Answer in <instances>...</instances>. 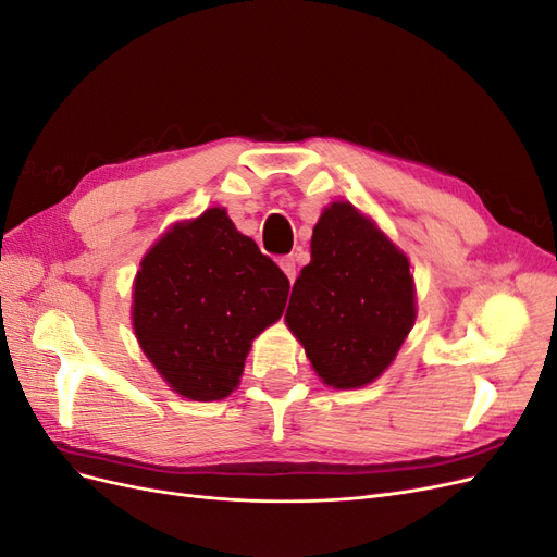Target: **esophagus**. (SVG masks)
<instances>
[{
	"mask_svg": "<svg viewBox=\"0 0 557 557\" xmlns=\"http://www.w3.org/2000/svg\"><path fill=\"white\" fill-rule=\"evenodd\" d=\"M278 264H281V269L285 272V276H288L290 283H293L297 278V258L295 256H283L278 260Z\"/></svg>",
	"mask_w": 557,
	"mask_h": 557,
	"instance_id": "1",
	"label": "esophagus"
}]
</instances>
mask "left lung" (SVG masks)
<instances>
[{
  "mask_svg": "<svg viewBox=\"0 0 557 557\" xmlns=\"http://www.w3.org/2000/svg\"><path fill=\"white\" fill-rule=\"evenodd\" d=\"M409 260L346 201L320 215L285 323L318 376L348 391L379 379L413 327Z\"/></svg>",
  "mask_w": 557,
  "mask_h": 557,
  "instance_id": "1",
  "label": "left lung"
}]
</instances>
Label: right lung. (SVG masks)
<instances>
[{"label": "right lung", "mask_w": 557, "mask_h": 557, "mask_svg": "<svg viewBox=\"0 0 557 557\" xmlns=\"http://www.w3.org/2000/svg\"><path fill=\"white\" fill-rule=\"evenodd\" d=\"M290 281L223 209L176 225L134 283V332L183 397L213 401L239 385L250 342L281 318Z\"/></svg>", "instance_id": "1"}]
</instances>
